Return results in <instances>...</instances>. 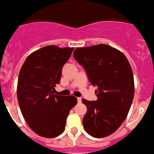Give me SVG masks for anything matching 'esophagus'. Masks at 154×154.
Returning <instances> with one entry per match:
<instances>
[{"label":"esophagus","mask_w":154,"mask_h":154,"mask_svg":"<svg viewBox=\"0 0 154 154\" xmlns=\"http://www.w3.org/2000/svg\"><path fill=\"white\" fill-rule=\"evenodd\" d=\"M77 100H78V103H82V98H80V97L77 98Z\"/></svg>","instance_id":"1"}]
</instances>
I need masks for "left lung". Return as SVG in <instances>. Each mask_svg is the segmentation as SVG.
<instances>
[{
	"label": "left lung",
	"mask_w": 154,
	"mask_h": 154,
	"mask_svg": "<svg viewBox=\"0 0 154 154\" xmlns=\"http://www.w3.org/2000/svg\"><path fill=\"white\" fill-rule=\"evenodd\" d=\"M73 56L85 69L91 85L96 87V101L82 99L87 107L84 129L96 138L108 137L126 119L133 103L131 66L123 52L107 45L78 48Z\"/></svg>",
	"instance_id": "1"
}]
</instances>
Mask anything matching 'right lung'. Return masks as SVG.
<instances>
[{"instance_id":"obj_1","label":"right lung","mask_w":154,"mask_h":154,"mask_svg":"<svg viewBox=\"0 0 154 154\" xmlns=\"http://www.w3.org/2000/svg\"><path fill=\"white\" fill-rule=\"evenodd\" d=\"M73 49L42 48L28 55L19 72V106L29 127L41 137L54 138L62 134L69 111L77 103L76 97L58 96L55 89Z\"/></svg>"}]
</instances>
